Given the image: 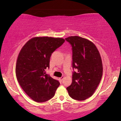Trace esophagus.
<instances>
[{
    "instance_id": "34e87169",
    "label": "esophagus",
    "mask_w": 121,
    "mask_h": 121,
    "mask_svg": "<svg viewBox=\"0 0 121 121\" xmlns=\"http://www.w3.org/2000/svg\"><path fill=\"white\" fill-rule=\"evenodd\" d=\"M64 76H62L61 77V78H60L59 79H60V80L61 81V82H62V80H63V79H64Z\"/></svg>"
}]
</instances>
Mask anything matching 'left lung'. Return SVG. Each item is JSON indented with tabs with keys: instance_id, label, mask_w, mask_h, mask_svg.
<instances>
[{
	"instance_id": "obj_1",
	"label": "left lung",
	"mask_w": 121,
	"mask_h": 121,
	"mask_svg": "<svg viewBox=\"0 0 121 121\" xmlns=\"http://www.w3.org/2000/svg\"><path fill=\"white\" fill-rule=\"evenodd\" d=\"M72 47V83L67 87L70 97L84 100L94 94L103 74L101 57L95 45L79 36L65 39Z\"/></svg>"
}]
</instances>
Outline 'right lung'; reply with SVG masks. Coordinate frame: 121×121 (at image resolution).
I'll return each mask as SVG.
<instances>
[{
    "label": "right lung",
    "instance_id": "right-lung-1",
    "mask_svg": "<svg viewBox=\"0 0 121 121\" xmlns=\"http://www.w3.org/2000/svg\"><path fill=\"white\" fill-rule=\"evenodd\" d=\"M65 42L61 38L37 37L23 46L17 60V79L32 99L42 103L51 99L60 85L58 80L46 73L52 53Z\"/></svg>",
    "mask_w": 121,
    "mask_h": 121
}]
</instances>
